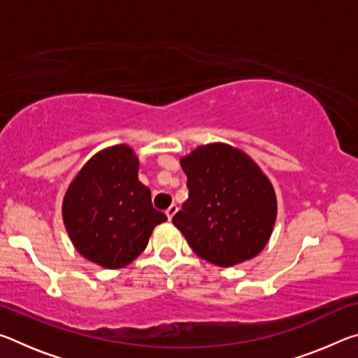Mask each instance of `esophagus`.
<instances>
[{
  "instance_id": "1",
  "label": "esophagus",
  "mask_w": 358,
  "mask_h": 358,
  "mask_svg": "<svg viewBox=\"0 0 358 358\" xmlns=\"http://www.w3.org/2000/svg\"><path fill=\"white\" fill-rule=\"evenodd\" d=\"M177 211H178V207H177V205H175V203H172V205H171V207H169V208L166 210V215H167V217H169V220H172V217H173V215H175V213H177Z\"/></svg>"
}]
</instances>
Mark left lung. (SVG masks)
<instances>
[{
	"instance_id": "left-lung-1",
	"label": "left lung",
	"mask_w": 358,
	"mask_h": 358,
	"mask_svg": "<svg viewBox=\"0 0 358 358\" xmlns=\"http://www.w3.org/2000/svg\"><path fill=\"white\" fill-rule=\"evenodd\" d=\"M189 197L173 216L192 251L230 266L264 250L276 220L273 186L245 153L210 143L181 159Z\"/></svg>"
}]
</instances>
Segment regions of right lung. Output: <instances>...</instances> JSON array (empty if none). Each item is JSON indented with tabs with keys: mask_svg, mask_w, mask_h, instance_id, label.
I'll return each instance as SVG.
<instances>
[{
	"mask_svg": "<svg viewBox=\"0 0 358 358\" xmlns=\"http://www.w3.org/2000/svg\"><path fill=\"white\" fill-rule=\"evenodd\" d=\"M137 172L132 150L117 145L94 155L64 196L63 220L72 243L106 268L131 264L147 248L155 226L167 221Z\"/></svg>",
	"mask_w": 358,
	"mask_h": 358,
	"instance_id": "obj_1",
	"label": "right lung"
}]
</instances>
